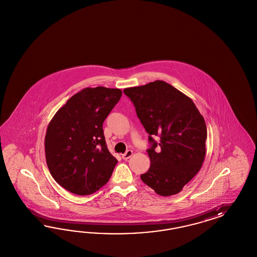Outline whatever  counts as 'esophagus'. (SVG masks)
Masks as SVG:
<instances>
[{"label":"esophagus","mask_w":257,"mask_h":257,"mask_svg":"<svg viewBox=\"0 0 257 257\" xmlns=\"http://www.w3.org/2000/svg\"><path fill=\"white\" fill-rule=\"evenodd\" d=\"M133 156V151H131V150H128V151H126L125 152V154H123L122 155V159H124V160H127V159H129L131 156Z\"/></svg>","instance_id":"esophagus-1"}]
</instances>
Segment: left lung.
<instances>
[{
    "instance_id": "8db88e82",
    "label": "left lung",
    "mask_w": 257,
    "mask_h": 257,
    "mask_svg": "<svg viewBox=\"0 0 257 257\" xmlns=\"http://www.w3.org/2000/svg\"><path fill=\"white\" fill-rule=\"evenodd\" d=\"M123 92L149 134L151 166L140 178L157 194L179 193L202 168L207 137L204 118L190 98L164 81Z\"/></svg>"
}]
</instances>
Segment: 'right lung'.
Instances as JSON below:
<instances>
[{
  "mask_svg": "<svg viewBox=\"0 0 257 257\" xmlns=\"http://www.w3.org/2000/svg\"><path fill=\"white\" fill-rule=\"evenodd\" d=\"M121 94L117 88L86 87L68 100L47 128L49 171L73 194H92L112 175L117 160L109 153L102 123Z\"/></svg>",
  "mask_w": 257,
  "mask_h": 257,
  "instance_id": "1",
  "label": "right lung"
}]
</instances>
